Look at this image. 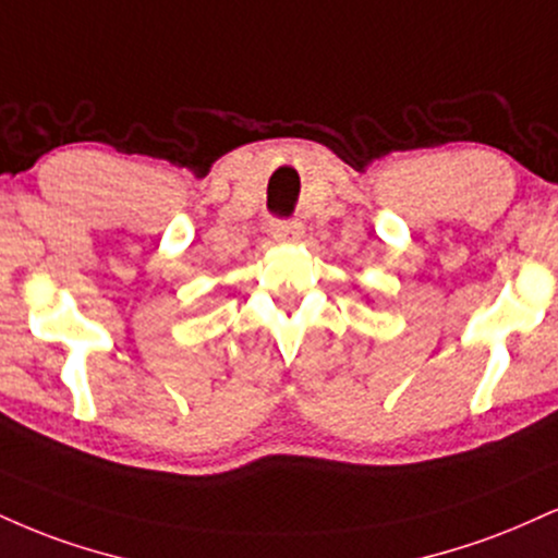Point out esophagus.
<instances>
[{
  "mask_svg": "<svg viewBox=\"0 0 558 558\" xmlns=\"http://www.w3.org/2000/svg\"><path fill=\"white\" fill-rule=\"evenodd\" d=\"M272 236L283 244H296L304 236V226L299 220H278V223H272Z\"/></svg>",
  "mask_w": 558,
  "mask_h": 558,
  "instance_id": "esophagus-1",
  "label": "esophagus"
}]
</instances>
